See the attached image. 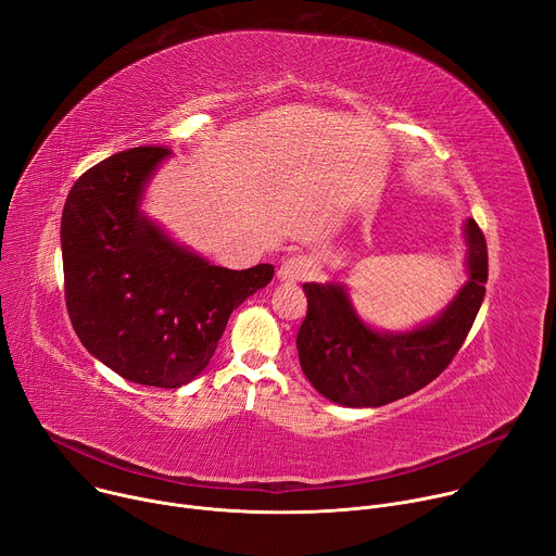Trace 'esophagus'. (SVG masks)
Segmentation results:
<instances>
[{
  "mask_svg": "<svg viewBox=\"0 0 556 556\" xmlns=\"http://www.w3.org/2000/svg\"><path fill=\"white\" fill-rule=\"evenodd\" d=\"M308 268H311V264L306 257H301V255L288 257L281 262V266L277 270V279L283 283H296L308 275Z\"/></svg>",
  "mask_w": 556,
  "mask_h": 556,
  "instance_id": "1",
  "label": "esophagus"
}]
</instances>
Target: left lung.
<instances>
[{
    "mask_svg": "<svg viewBox=\"0 0 556 556\" xmlns=\"http://www.w3.org/2000/svg\"><path fill=\"white\" fill-rule=\"evenodd\" d=\"M468 281L432 321L406 332H379L362 321L341 283H304L308 313L296 334L299 364L326 399L377 408L437 379L464 345L488 281V245L475 219L464 226Z\"/></svg>",
    "mask_w": 556,
    "mask_h": 556,
    "instance_id": "left-lung-1",
    "label": "left lung"
}]
</instances>
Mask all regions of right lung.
<instances>
[{"label": "right lung", "instance_id": "1", "mask_svg": "<svg viewBox=\"0 0 556 556\" xmlns=\"http://www.w3.org/2000/svg\"><path fill=\"white\" fill-rule=\"evenodd\" d=\"M166 157L164 146H137L86 170L64 206L62 260L68 317L90 355L132 383L179 388L275 268L213 266L139 211Z\"/></svg>", "mask_w": 556, "mask_h": 556}]
</instances>
